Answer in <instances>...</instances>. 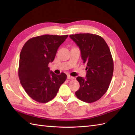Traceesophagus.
Masks as SVG:
<instances>
[{
    "mask_svg": "<svg viewBox=\"0 0 135 135\" xmlns=\"http://www.w3.org/2000/svg\"><path fill=\"white\" fill-rule=\"evenodd\" d=\"M67 79H74V77L71 76L70 75H67Z\"/></svg>",
    "mask_w": 135,
    "mask_h": 135,
    "instance_id": "34e87169",
    "label": "esophagus"
}]
</instances>
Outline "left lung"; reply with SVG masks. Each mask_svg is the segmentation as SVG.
<instances>
[{"label":"left lung","mask_w":135,"mask_h":135,"mask_svg":"<svg viewBox=\"0 0 135 135\" xmlns=\"http://www.w3.org/2000/svg\"><path fill=\"white\" fill-rule=\"evenodd\" d=\"M70 38L79 47L83 62L87 66L85 78H76L80 87L75 95L84 102H94L107 91L113 77L114 64L110 49L97 35L79 33Z\"/></svg>","instance_id":"8db88e82"}]
</instances>
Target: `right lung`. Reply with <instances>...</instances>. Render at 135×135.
Segmentation results:
<instances>
[{"mask_svg":"<svg viewBox=\"0 0 135 135\" xmlns=\"http://www.w3.org/2000/svg\"><path fill=\"white\" fill-rule=\"evenodd\" d=\"M68 35H45L31 38L20 53L18 76L30 97L45 103L52 100L67 78L64 73L56 75L48 64L52 62Z\"/></svg>","mask_w":135,"mask_h":135,"instance_id":"1","label":"right lung"}]
</instances>
